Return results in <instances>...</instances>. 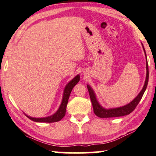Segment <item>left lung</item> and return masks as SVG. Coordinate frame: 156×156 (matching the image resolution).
Segmentation results:
<instances>
[{
  "instance_id": "1",
  "label": "left lung",
  "mask_w": 156,
  "mask_h": 156,
  "mask_svg": "<svg viewBox=\"0 0 156 156\" xmlns=\"http://www.w3.org/2000/svg\"><path fill=\"white\" fill-rule=\"evenodd\" d=\"M143 49L145 51V48L143 47ZM145 56H146V54H145ZM147 60V57H146ZM146 70H147V74H146V79H145V84L143 86V90L140 91V92L139 93V94L130 103H129L128 105H125V106L121 107V108H114V109H110V110H106L104 109L100 106L99 104L98 100H97L95 94H94V92H93L92 89L90 87V86L87 85V89L89 91V94H90V100L92 102V107H93V110H94V114L97 116L99 117L100 118H115V117H121V116H125V115L130 114L133 110H135V108L137 107V105H138V103L140 102V101L142 98V97L144 94L145 90L147 88V82H148V77H149V72H148V65H147V62L146 61Z\"/></svg>"
}]
</instances>
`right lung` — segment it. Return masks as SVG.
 I'll list each match as a JSON object with an SVG mask.
<instances>
[{
	"label": "right lung",
	"instance_id": "right-lung-1",
	"mask_svg": "<svg viewBox=\"0 0 156 156\" xmlns=\"http://www.w3.org/2000/svg\"><path fill=\"white\" fill-rule=\"evenodd\" d=\"M79 81H80V75L76 76L73 80L70 81V82L68 83L67 85L66 86L65 90L64 92V96H63V100H62V104H61L59 108L57 110L55 114L51 115V116L47 117V118H31V117L26 116L29 118L30 120L35 121V122H58L62 120L64 118V115L66 114V105H67L69 98L72 92V89L74 86L77 84Z\"/></svg>",
	"mask_w": 156,
	"mask_h": 156
}]
</instances>
